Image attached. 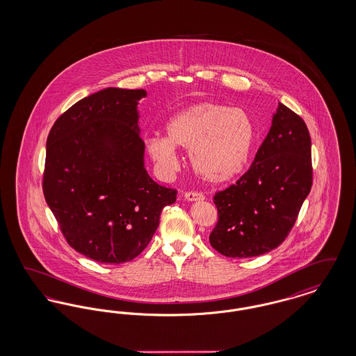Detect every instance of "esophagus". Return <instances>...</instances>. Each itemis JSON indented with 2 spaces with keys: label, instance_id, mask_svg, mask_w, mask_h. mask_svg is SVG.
<instances>
[{
  "label": "esophagus",
  "instance_id": "esophagus-1",
  "mask_svg": "<svg viewBox=\"0 0 356 356\" xmlns=\"http://www.w3.org/2000/svg\"><path fill=\"white\" fill-rule=\"evenodd\" d=\"M184 197H186V200H188V202H200V200H204L203 193L195 192V191L186 192V193H184Z\"/></svg>",
  "mask_w": 356,
  "mask_h": 356
}]
</instances>
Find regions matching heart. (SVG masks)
<instances>
[{
    "label": "heart",
    "mask_w": 356,
    "mask_h": 356,
    "mask_svg": "<svg viewBox=\"0 0 356 356\" xmlns=\"http://www.w3.org/2000/svg\"><path fill=\"white\" fill-rule=\"evenodd\" d=\"M167 137L148 136L145 148L159 170L177 168L176 147L188 149L195 173L207 183L222 184L238 176L248 163L256 140L254 120L219 102H199L175 115Z\"/></svg>",
    "instance_id": "1"
}]
</instances>
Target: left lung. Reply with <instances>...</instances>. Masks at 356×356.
I'll use <instances>...</instances> for the list:
<instances>
[{"label": "left lung", "instance_id": "left-lung-1", "mask_svg": "<svg viewBox=\"0 0 356 356\" xmlns=\"http://www.w3.org/2000/svg\"><path fill=\"white\" fill-rule=\"evenodd\" d=\"M312 186L311 137L305 121L279 102L254 163L236 184L215 193L219 220L211 245L227 257H254L288 236Z\"/></svg>", "mask_w": 356, "mask_h": 356}]
</instances>
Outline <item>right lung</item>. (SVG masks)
Segmentation results:
<instances>
[{
  "label": "right lung",
  "instance_id": "right-lung-1",
  "mask_svg": "<svg viewBox=\"0 0 356 356\" xmlns=\"http://www.w3.org/2000/svg\"><path fill=\"white\" fill-rule=\"evenodd\" d=\"M144 89L106 88L72 105L47 140L42 191L69 245L102 264L134 260L177 191L144 168Z\"/></svg>",
  "mask_w": 356,
  "mask_h": 356
}]
</instances>
